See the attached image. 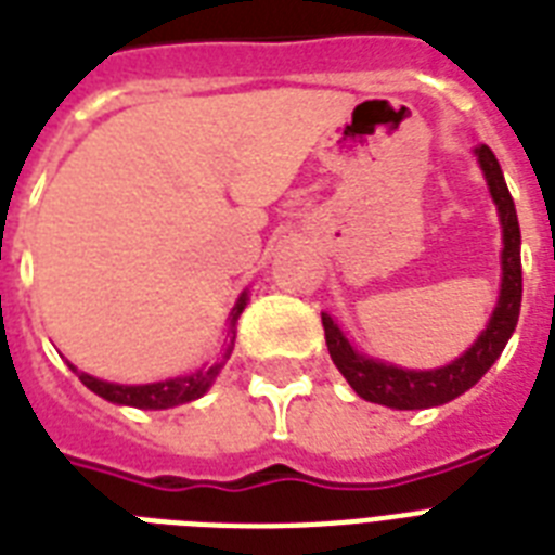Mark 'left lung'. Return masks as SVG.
<instances>
[{
    "instance_id": "8db88e82",
    "label": "left lung",
    "mask_w": 555,
    "mask_h": 555,
    "mask_svg": "<svg viewBox=\"0 0 555 555\" xmlns=\"http://www.w3.org/2000/svg\"><path fill=\"white\" fill-rule=\"evenodd\" d=\"M475 152L481 160L492 198L499 204L501 227H504V250H501L504 279H501L499 305H495L487 328L481 331V337L475 339V346L464 357H457L455 363L435 371H405L357 354L328 313H322L331 360L343 371V377L351 383L357 395L369 403L388 405V409H429V405L449 403L457 395H464L466 388H473L490 371V365L499 360L507 339L516 331L518 311H521V230H518L516 204H513L507 181L501 176L499 160L490 146H481Z\"/></svg>"
}]
</instances>
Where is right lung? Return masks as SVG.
I'll return each mask as SVG.
<instances>
[{
	"label": "right lung",
	"instance_id": "1",
	"mask_svg": "<svg viewBox=\"0 0 555 555\" xmlns=\"http://www.w3.org/2000/svg\"><path fill=\"white\" fill-rule=\"evenodd\" d=\"M244 305H247V296L242 294V299L235 302L233 308V320H230V334H235V320H238V313L244 311ZM233 339L230 337V346L224 351V360L216 365H209L204 371H195L192 377L184 379H167V383H150V386H117V383H106V379H98L86 374V371H77V377L82 379V386L91 388L94 395H100L108 403H120V405H134V409H172V405L190 403V400H198L209 386H212V379L218 377V371L224 369V363L233 354Z\"/></svg>",
	"mask_w": 555,
	"mask_h": 555
}]
</instances>
